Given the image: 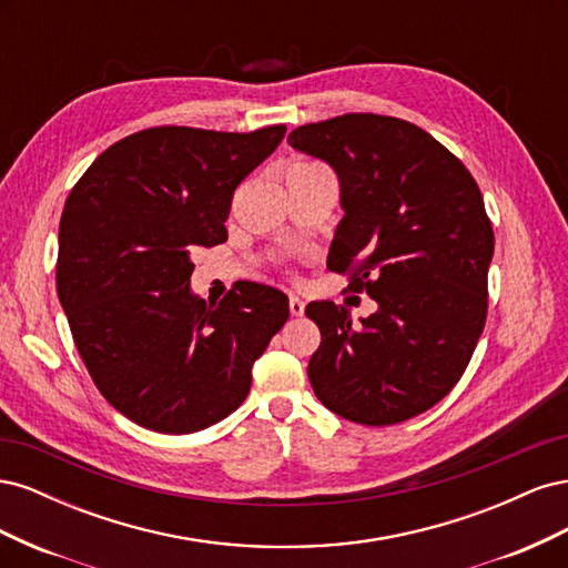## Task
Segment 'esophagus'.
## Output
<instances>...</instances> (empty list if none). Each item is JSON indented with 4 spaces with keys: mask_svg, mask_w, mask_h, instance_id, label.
<instances>
[{
    "mask_svg": "<svg viewBox=\"0 0 568 568\" xmlns=\"http://www.w3.org/2000/svg\"><path fill=\"white\" fill-rule=\"evenodd\" d=\"M288 311H291V315H294V317H301L305 313V303L298 296H291L288 298Z\"/></svg>",
    "mask_w": 568,
    "mask_h": 568,
    "instance_id": "34e87169",
    "label": "esophagus"
}]
</instances>
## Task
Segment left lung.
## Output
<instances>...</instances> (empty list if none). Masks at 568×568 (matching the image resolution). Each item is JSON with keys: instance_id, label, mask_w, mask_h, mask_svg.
Here are the masks:
<instances>
[{"instance_id": "left-lung-1", "label": "left lung", "mask_w": 568, "mask_h": 568, "mask_svg": "<svg viewBox=\"0 0 568 568\" xmlns=\"http://www.w3.org/2000/svg\"><path fill=\"white\" fill-rule=\"evenodd\" d=\"M288 144L334 168L343 217L326 267L376 301L359 324L332 301L305 307L322 334L313 390L355 424L417 417L459 382L486 324L495 236L480 189L400 118L346 113L296 128Z\"/></svg>"}]
</instances>
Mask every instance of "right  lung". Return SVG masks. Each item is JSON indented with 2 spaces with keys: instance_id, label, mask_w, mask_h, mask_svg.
<instances>
[{
  "instance_id": "add662e5",
  "label": "right lung",
  "mask_w": 568,
  "mask_h": 568,
  "mask_svg": "<svg viewBox=\"0 0 568 568\" xmlns=\"http://www.w3.org/2000/svg\"><path fill=\"white\" fill-rule=\"evenodd\" d=\"M149 128L109 146L65 199L57 291L84 367L128 419L194 434L246 400L251 367L288 320L280 288L192 291L194 253L227 242L234 189L284 140Z\"/></svg>"
}]
</instances>
